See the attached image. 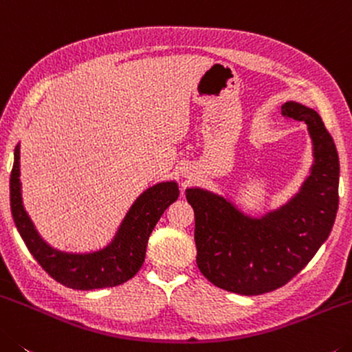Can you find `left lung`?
<instances>
[{"label":"left lung","instance_id":"left-lung-1","mask_svg":"<svg viewBox=\"0 0 352 352\" xmlns=\"http://www.w3.org/2000/svg\"><path fill=\"white\" fill-rule=\"evenodd\" d=\"M282 115L307 124L314 165L299 192L279 209L250 217L209 190H186L195 210L197 263L212 284L239 295H262L285 285L329 237L338 209L336 143L318 113L295 101Z\"/></svg>","mask_w":352,"mask_h":352}]
</instances>
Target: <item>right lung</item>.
I'll list each match as a JSON object with an SVG mask.
<instances>
[{
    "label": "right lung",
    "instance_id": "right-lung-1",
    "mask_svg": "<svg viewBox=\"0 0 352 352\" xmlns=\"http://www.w3.org/2000/svg\"><path fill=\"white\" fill-rule=\"evenodd\" d=\"M179 197L176 181L159 182L146 188L113 235L111 243L94 252H65L40 237L25 210L20 182V143L15 146L10 173V210L23 241L51 278L74 290L115 287L134 278L145 262L148 239L166 207Z\"/></svg>",
    "mask_w": 352,
    "mask_h": 352
}]
</instances>
